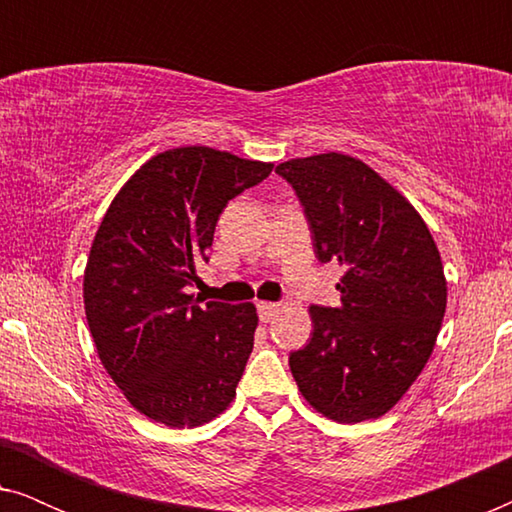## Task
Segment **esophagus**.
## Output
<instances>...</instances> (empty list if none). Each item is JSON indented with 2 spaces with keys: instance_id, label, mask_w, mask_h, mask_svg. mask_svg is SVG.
Instances as JSON below:
<instances>
[{
  "instance_id": "obj_1",
  "label": "esophagus",
  "mask_w": 512,
  "mask_h": 512,
  "mask_svg": "<svg viewBox=\"0 0 512 512\" xmlns=\"http://www.w3.org/2000/svg\"><path fill=\"white\" fill-rule=\"evenodd\" d=\"M279 312H282V305L279 303H258V317H261V321H265V324L275 319Z\"/></svg>"
}]
</instances>
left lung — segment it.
<instances>
[{"mask_svg": "<svg viewBox=\"0 0 512 512\" xmlns=\"http://www.w3.org/2000/svg\"><path fill=\"white\" fill-rule=\"evenodd\" d=\"M303 202L314 254L338 263L340 307H310L312 340L289 356L300 394L340 424L377 419L401 401L436 345L447 279L410 200L345 153L277 165Z\"/></svg>", "mask_w": 512, "mask_h": 512, "instance_id": "8db88e82", "label": "left lung"}]
</instances>
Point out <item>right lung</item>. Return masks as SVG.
<instances>
[{"label":"right lung","mask_w":512,"mask_h":512,"mask_svg":"<svg viewBox=\"0 0 512 512\" xmlns=\"http://www.w3.org/2000/svg\"><path fill=\"white\" fill-rule=\"evenodd\" d=\"M272 163L209 146L158 153L125 181L97 228L83 305L104 370L130 405L170 429L219 417L254 349V303H195L228 200L261 184Z\"/></svg>","instance_id":"1"}]
</instances>
